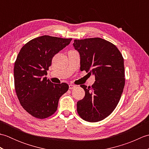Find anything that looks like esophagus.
Instances as JSON below:
<instances>
[{
    "instance_id": "1",
    "label": "esophagus",
    "mask_w": 149,
    "mask_h": 149,
    "mask_svg": "<svg viewBox=\"0 0 149 149\" xmlns=\"http://www.w3.org/2000/svg\"><path fill=\"white\" fill-rule=\"evenodd\" d=\"M75 88H76V86H75V85H73V84H70L69 85V89L70 90H73Z\"/></svg>"
}]
</instances>
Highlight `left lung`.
Here are the masks:
<instances>
[{
	"instance_id": "1",
	"label": "left lung",
	"mask_w": 149,
	"mask_h": 149,
	"mask_svg": "<svg viewBox=\"0 0 149 149\" xmlns=\"http://www.w3.org/2000/svg\"><path fill=\"white\" fill-rule=\"evenodd\" d=\"M75 50L80 56V70L93 74L91 87L81 85L85 91L77 103V110L83 120L97 122L111 113L118 104L125 85L124 62L117 47L100 38L75 40Z\"/></svg>"
}]
</instances>
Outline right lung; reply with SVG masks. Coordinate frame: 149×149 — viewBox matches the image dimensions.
I'll return each mask as SVG.
<instances>
[{"mask_svg": "<svg viewBox=\"0 0 149 149\" xmlns=\"http://www.w3.org/2000/svg\"><path fill=\"white\" fill-rule=\"evenodd\" d=\"M72 40L40 36L27 42L18 53L14 66L15 91L22 106L34 117L43 119L53 115L59 98L68 90L66 83L54 84L46 75L53 57Z\"/></svg>", "mask_w": 149, "mask_h": 149, "instance_id": "1", "label": "right lung"}]
</instances>
